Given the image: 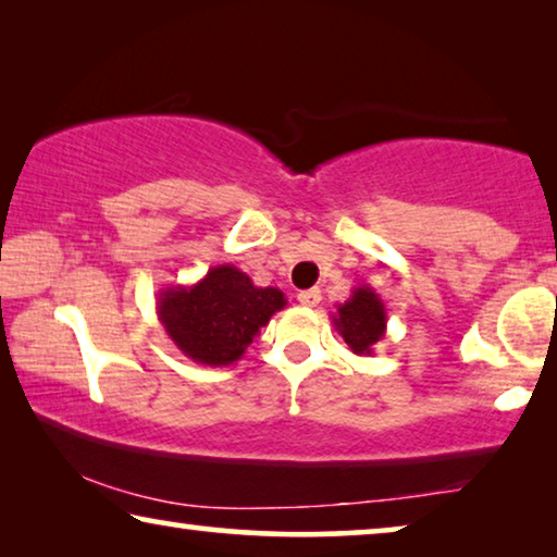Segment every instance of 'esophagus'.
I'll return each mask as SVG.
<instances>
[{
    "label": "esophagus",
    "instance_id": "1",
    "mask_svg": "<svg viewBox=\"0 0 557 557\" xmlns=\"http://www.w3.org/2000/svg\"><path fill=\"white\" fill-rule=\"evenodd\" d=\"M297 301L301 307H317L322 301V292L319 289H305L297 295Z\"/></svg>",
    "mask_w": 557,
    "mask_h": 557
}]
</instances>
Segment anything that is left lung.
Returning <instances> with one entry per match:
<instances>
[{
    "mask_svg": "<svg viewBox=\"0 0 557 557\" xmlns=\"http://www.w3.org/2000/svg\"><path fill=\"white\" fill-rule=\"evenodd\" d=\"M332 322L356 356H371L373 346L385 336L388 314L379 292L369 285H358L344 305H336Z\"/></svg>",
    "mask_w": 557,
    "mask_h": 557,
    "instance_id": "obj_1",
    "label": "left lung"
}]
</instances>
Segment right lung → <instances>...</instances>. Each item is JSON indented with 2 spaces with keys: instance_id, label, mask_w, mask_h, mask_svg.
<instances>
[{
  "instance_id": "right-lung-1",
  "label": "right lung",
  "mask_w": 557,
  "mask_h": 557,
  "mask_svg": "<svg viewBox=\"0 0 557 557\" xmlns=\"http://www.w3.org/2000/svg\"><path fill=\"white\" fill-rule=\"evenodd\" d=\"M287 305L277 287H258L235 265H215L194 285H166L157 317L186 358L201 366H231Z\"/></svg>"
}]
</instances>
